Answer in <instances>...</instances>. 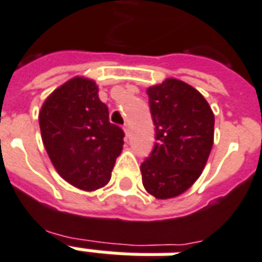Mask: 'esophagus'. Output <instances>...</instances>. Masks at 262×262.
Listing matches in <instances>:
<instances>
[{
	"instance_id": "obj_1",
	"label": "esophagus",
	"mask_w": 262,
	"mask_h": 262,
	"mask_svg": "<svg viewBox=\"0 0 262 262\" xmlns=\"http://www.w3.org/2000/svg\"><path fill=\"white\" fill-rule=\"evenodd\" d=\"M122 129H123V132H125V136H126V137H129V135H130V129H129V125H127V123H125Z\"/></svg>"
}]
</instances>
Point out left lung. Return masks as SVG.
<instances>
[{"instance_id":"obj_1","label":"left lung","mask_w":262,"mask_h":262,"mask_svg":"<svg viewBox=\"0 0 262 262\" xmlns=\"http://www.w3.org/2000/svg\"><path fill=\"white\" fill-rule=\"evenodd\" d=\"M157 143L141 163L145 191L157 199L184 193L199 179L214 143V114L199 92L166 78L147 88Z\"/></svg>"}]
</instances>
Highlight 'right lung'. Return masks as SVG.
<instances>
[{
	"label": "right lung",
	"instance_id": "obj_1",
	"mask_svg": "<svg viewBox=\"0 0 262 262\" xmlns=\"http://www.w3.org/2000/svg\"><path fill=\"white\" fill-rule=\"evenodd\" d=\"M38 121L48 157L61 179L88 192L108 184L125 135L110 123L93 79L77 75L56 88Z\"/></svg>",
	"mask_w": 262,
	"mask_h": 262
}]
</instances>
